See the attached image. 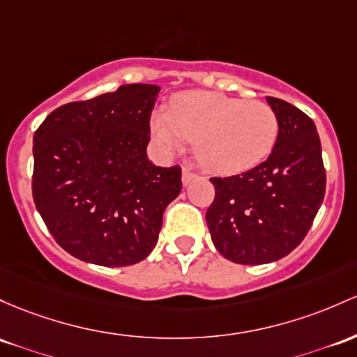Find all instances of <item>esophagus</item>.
<instances>
[{"instance_id":"1","label":"esophagus","mask_w":357,"mask_h":357,"mask_svg":"<svg viewBox=\"0 0 357 357\" xmlns=\"http://www.w3.org/2000/svg\"><path fill=\"white\" fill-rule=\"evenodd\" d=\"M197 178H198V176L195 174V172H191L190 169H183L181 179H183V185H185V186L190 185V183L195 181V179H197Z\"/></svg>"}]
</instances>
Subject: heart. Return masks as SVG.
Returning a JSON list of instances; mask_svg holds the SVG:
<instances>
[{
	"label": "heart",
	"mask_w": 357,
	"mask_h": 357,
	"mask_svg": "<svg viewBox=\"0 0 357 357\" xmlns=\"http://www.w3.org/2000/svg\"><path fill=\"white\" fill-rule=\"evenodd\" d=\"M151 134L164 152L193 140V154L205 169L234 174L250 169L273 151L280 134L276 112L264 101L211 91L172 96L167 112L151 116Z\"/></svg>",
	"instance_id": "b5f03b06"
}]
</instances>
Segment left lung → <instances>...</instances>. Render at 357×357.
Returning a JSON list of instances; mask_svg holds the SVG:
<instances>
[{"mask_svg":"<svg viewBox=\"0 0 357 357\" xmlns=\"http://www.w3.org/2000/svg\"><path fill=\"white\" fill-rule=\"evenodd\" d=\"M280 134L259 166L211 178L215 199L206 211L211 241L237 264H266L288 256L310 230L324 202L325 169L315 123L301 109L268 96Z\"/></svg>","mask_w":357,"mask_h":357,"instance_id":"obj_1","label":"left lung"}]
</instances>
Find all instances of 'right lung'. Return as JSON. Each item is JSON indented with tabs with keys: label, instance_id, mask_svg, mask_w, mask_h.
Instances as JSON below:
<instances>
[{
	"label": "right lung",
	"instance_id": "1",
	"mask_svg": "<svg viewBox=\"0 0 357 357\" xmlns=\"http://www.w3.org/2000/svg\"><path fill=\"white\" fill-rule=\"evenodd\" d=\"M160 88L123 84L54 109L33 135V202L70 256L120 268L155 248L181 167L147 159L151 112Z\"/></svg>",
	"mask_w": 357,
	"mask_h": 357
}]
</instances>
